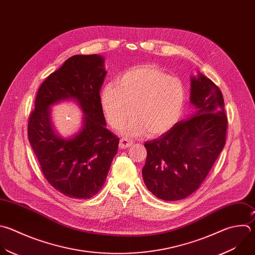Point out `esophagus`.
<instances>
[{"label": "esophagus", "instance_id": "esophagus-1", "mask_svg": "<svg viewBox=\"0 0 255 255\" xmlns=\"http://www.w3.org/2000/svg\"><path fill=\"white\" fill-rule=\"evenodd\" d=\"M132 144H133L132 140H129L127 138H121L120 143H119V148L120 149H126V148L130 147Z\"/></svg>", "mask_w": 255, "mask_h": 255}]
</instances>
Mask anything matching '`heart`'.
Returning <instances> with one entry per match:
<instances>
[{
    "mask_svg": "<svg viewBox=\"0 0 255 255\" xmlns=\"http://www.w3.org/2000/svg\"><path fill=\"white\" fill-rule=\"evenodd\" d=\"M101 104L112 127H124L123 133L140 136L146 131L160 135L180 119L185 105L182 82L163 70L145 65L124 72L117 83H107L101 91Z\"/></svg>",
    "mask_w": 255,
    "mask_h": 255,
    "instance_id": "1",
    "label": "heart"
}]
</instances>
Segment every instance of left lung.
Instances as JSON below:
<instances>
[{
  "instance_id": "obj_1",
  "label": "left lung",
  "mask_w": 255,
  "mask_h": 255,
  "mask_svg": "<svg viewBox=\"0 0 255 255\" xmlns=\"http://www.w3.org/2000/svg\"><path fill=\"white\" fill-rule=\"evenodd\" d=\"M190 95L194 113L144 144L143 179L162 200H180L197 190L225 145L227 117L220 89L199 74L191 77Z\"/></svg>"
}]
</instances>
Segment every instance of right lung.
<instances>
[{"instance_id":"add662e5","label":"right lung","mask_w":255,"mask_h":255,"mask_svg":"<svg viewBox=\"0 0 255 255\" xmlns=\"http://www.w3.org/2000/svg\"><path fill=\"white\" fill-rule=\"evenodd\" d=\"M106 76L99 55H75L40 86L28 122V138L47 181L70 198L89 199L104 185L119 138L106 128L100 90ZM72 99L85 114L81 130L62 138L52 128L49 107Z\"/></svg>"}]
</instances>
